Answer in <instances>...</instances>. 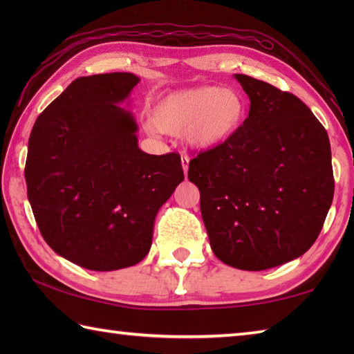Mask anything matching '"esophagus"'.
Listing matches in <instances>:
<instances>
[{
	"mask_svg": "<svg viewBox=\"0 0 354 354\" xmlns=\"http://www.w3.org/2000/svg\"><path fill=\"white\" fill-rule=\"evenodd\" d=\"M189 162H190V160H189V156H183L181 158V164H183V170H184V175L187 176V171H189Z\"/></svg>",
	"mask_w": 354,
	"mask_h": 354,
	"instance_id": "34e87169",
	"label": "esophagus"
}]
</instances>
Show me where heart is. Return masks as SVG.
I'll return each instance as SVG.
<instances>
[{
  "label": "heart",
  "instance_id": "heart-1",
  "mask_svg": "<svg viewBox=\"0 0 354 354\" xmlns=\"http://www.w3.org/2000/svg\"><path fill=\"white\" fill-rule=\"evenodd\" d=\"M248 103L237 89L201 85L173 91L156 102L152 123L169 135L184 133L193 149L209 150L227 145L242 129Z\"/></svg>",
  "mask_w": 354,
  "mask_h": 354
}]
</instances>
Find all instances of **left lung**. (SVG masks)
I'll list each match as a JSON object with an SVG mask.
<instances>
[{"label": "left lung", "instance_id": "1", "mask_svg": "<svg viewBox=\"0 0 354 354\" xmlns=\"http://www.w3.org/2000/svg\"><path fill=\"white\" fill-rule=\"evenodd\" d=\"M250 114L227 145L201 152L189 179L214 255L265 270L298 259L318 239L335 179L327 131L297 95L234 74Z\"/></svg>", "mask_w": 354, "mask_h": 354}]
</instances>
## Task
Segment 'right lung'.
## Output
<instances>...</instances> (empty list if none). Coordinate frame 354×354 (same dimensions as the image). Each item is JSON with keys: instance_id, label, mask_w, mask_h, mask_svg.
Masks as SVG:
<instances>
[{"instance_id": "1", "label": "right lung", "mask_w": 354, "mask_h": 354, "mask_svg": "<svg viewBox=\"0 0 354 354\" xmlns=\"http://www.w3.org/2000/svg\"><path fill=\"white\" fill-rule=\"evenodd\" d=\"M132 73L79 77L53 100L28 138L27 196L45 242L91 270L137 265L152 245L158 209L184 181L178 153L149 155L120 106Z\"/></svg>"}]
</instances>
